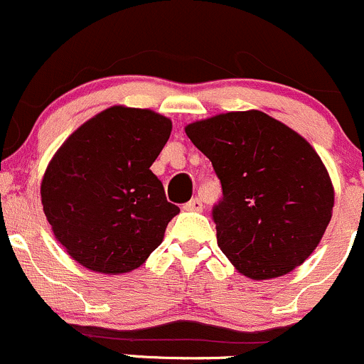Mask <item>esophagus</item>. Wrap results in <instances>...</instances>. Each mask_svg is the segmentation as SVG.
<instances>
[{"label": "esophagus", "mask_w": 364, "mask_h": 364, "mask_svg": "<svg viewBox=\"0 0 364 364\" xmlns=\"http://www.w3.org/2000/svg\"><path fill=\"white\" fill-rule=\"evenodd\" d=\"M183 208L186 209V211H203V200L199 199V197H196V199H192L190 203H186Z\"/></svg>", "instance_id": "34e87169"}]
</instances>
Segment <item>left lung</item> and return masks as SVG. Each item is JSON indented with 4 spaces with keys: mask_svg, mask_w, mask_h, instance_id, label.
<instances>
[{
    "mask_svg": "<svg viewBox=\"0 0 364 364\" xmlns=\"http://www.w3.org/2000/svg\"><path fill=\"white\" fill-rule=\"evenodd\" d=\"M222 185L213 208L220 250L253 280L287 274L317 248L335 192L315 149L260 111L227 112L185 128Z\"/></svg>",
    "mask_w": 364,
    "mask_h": 364,
    "instance_id": "obj_1",
    "label": "left lung"
}]
</instances>
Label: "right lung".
<instances>
[{
  "label": "right lung",
  "mask_w": 364,
  "mask_h": 364,
  "mask_svg": "<svg viewBox=\"0 0 364 364\" xmlns=\"http://www.w3.org/2000/svg\"><path fill=\"white\" fill-rule=\"evenodd\" d=\"M172 123L148 109L114 105L77 128L42 179V205L56 240L97 273L137 269L179 213L151 172Z\"/></svg>",
  "instance_id": "add662e5"
}]
</instances>
